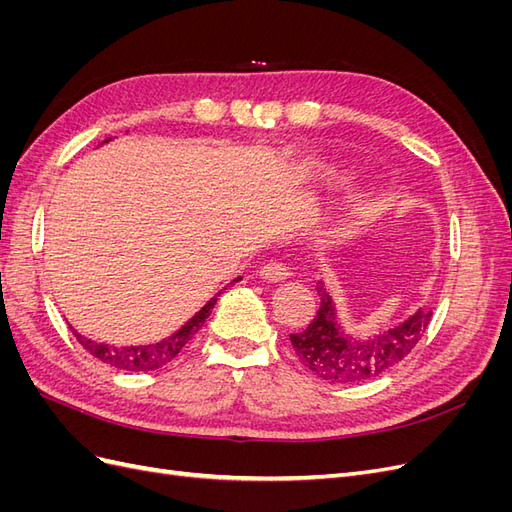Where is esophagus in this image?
Returning a JSON list of instances; mask_svg holds the SVG:
<instances>
[{
    "label": "esophagus",
    "mask_w": 512,
    "mask_h": 512,
    "mask_svg": "<svg viewBox=\"0 0 512 512\" xmlns=\"http://www.w3.org/2000/svg\"><path fill=\"white\" fill-rule=\"evenodd\" d=\"M258 275L267 282H286L290 277L288 269L284 265H280V262H269V265H265L258 271Z\"/></svg>",
    "instance_id": "1"
}]
</instances>
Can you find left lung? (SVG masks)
I'll return each mask as SVG.
<instances>
[{
  "label": "left lung",
  "mask_w": 512,
  "mask_h": 512,
  "mask_svg": "<svg viewBox=\"0 0 512 512\" xmlns=\"http://www.w3.org/2000/svg\"><path fill=\"white\" fill-rule=\"evenodd\" d=\"M316 290L320 297L318 314L305 331L290 335V342L299 361L327 382L356 384L386 374L412 352L431 320V312L416 309L378 333L352 335L339 320L331 290L324 282Z\"/></svg>",
  "instance_id": "1"
}]
</instances>
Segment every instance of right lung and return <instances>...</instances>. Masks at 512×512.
Masks as SVG:
<instances>
[{
	"instance_id": "obj_1",
	"label": "right lung",
	"mask_w": 512,
	"mask_h": 512,
	"mask_svg": "<svg viewBox=\"0 0 512 512\" xmlns=\"http://www.w3.org/2000/svg\"><path fill=\"white\" fill-rule=\"evenodd\" d=\"M111 141V138H106L104 143ZM100 143V145H104ZM241 277L237 280H232L228 286H235ZM226 290V288H224ZM222 294V290L215 294L213 299H209L203 307L198 309V312L188 320L181 324V329H177L173 335H168L156 344H145V346H113V344H104V342H94V339H89L85 335H81L74 327L72 333L74 337L79 339V344L89 352L94 354L96 359H100L102 363L123 369V371H151V369H158L164 367L166 363H170L175 359V356L185 348V344L190 342V339L198 333V329L203 327L205 320L211 316L215 303H218V297Z\"/></svg>"
}]
</instances>
